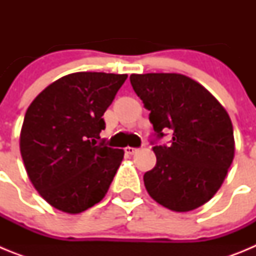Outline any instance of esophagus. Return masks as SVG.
<instances>
[{
  "label": "esophagus",
  "mask_w": 256,
  "mask_h": 256,
  "mask_svg": "<svg viewBox=\"0 0 256 256\" xmlns=\"http://www.w3.org/2000/svg\"><path fill=\"white\" fill-rule=\"evenodd\" d=\"M124 151H126V154H128V155H133V154L137 152V151H138V148H130V146H128V148H124Z\"/></svg>",
  "instance_id": "1"
}]
</instances>
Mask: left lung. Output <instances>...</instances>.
I'll return each instance as SVG.
<instances>
[{"mask_svg": "<svg viewBox=\"0 0 256 256\" xmlns=\"http://www.w3.org/2000/svg\"><path fill=\"white\" fill-rule=\"evenodd\" d=\"M130 84L150 112L156 165L144 176L148 195L173 212H191L220 188L234 156L232 122L206 88L177 73L132 74Z\"/></svg>", "mask_w": 256, "mask_h": 256, "instance_id": "obj_1", "label": "left lung"}]
</instances>
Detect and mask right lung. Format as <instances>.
I'll return each mask as SVG.
<instances>
[{
	"mask_svg": "<svg viewBox=\"0 0 256 256\" xmlns=\"http://www.w3.org/2000/svg\"><path fill=\"white\" fill-rule=\"evenodd\" d=\"M126 74L79 72L46 87L29 105L20 132L26 173L51 206L69 214L105 198L124 151L97 144L104 112Z\"/></svg>",
	"mask_w": 256,
	"mask_h": 256,
	"instance_id": "obj_1",
	"label": "right lung"
}]
</instances>
